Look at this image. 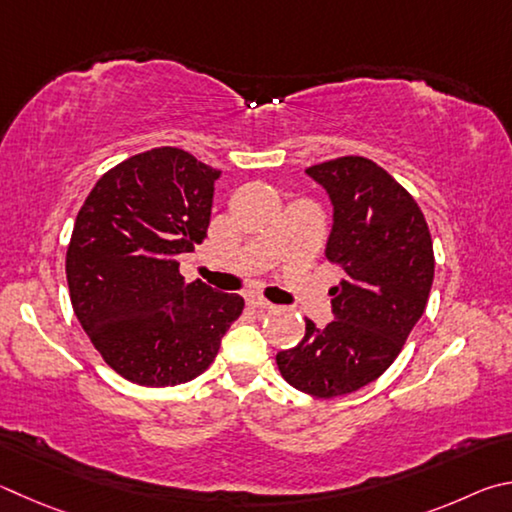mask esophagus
Wrapping results in <instances>:
<instances>
[{
  "instance_id": "esophagus-1",
  "label": "esophagus",
  "mask_w": 512,
  "mask_h": 512,
  "mask_svg": "<svg viewBox=\"0 0 512 512\" xmlns=\"http://www.w3.org/2000/svg\"><path fill=\"white\" fill-rule=\"evenodd\" d=\"M247 306L254 308V310H274L276 306L274 303H270L267 299H263L261 294H247Z\"/></svg>"
}]
</instances>
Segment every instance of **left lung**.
<instances>
[{
  "instance_id": "1",
  "label": "left lung",
  "mask_w": 512,
  "mask_h": 512,
  "mask_svg": "<svg viewBox=\"0 0 512 512\" xmlns=\"http://www.w3.org/2000/svg\"><path fill=\"white\" fill-rule=\"evenodd\" d=\"M333 202L326 258L342 267L330 288L335 319H306L301 342L276 355L294 389L337 398L378 380L423 317L434 281V247L423 211L405 186L366 157L306 168Z\"/></svg>"
}]
</instances>
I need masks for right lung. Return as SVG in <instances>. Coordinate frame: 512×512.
Wrapping results in <instances>:
<instances>
[{
    "instance_id": "right-lung-1",
    "label": "right lung",
    "mask_w": 512,
    "mask_h": 512,
    "mask_svg": "<svg viewBox=\"0 0 512 512\" xmlns=\"http://www.w3.org/2000/svg\"><path fill=\"white\" fill-rule=\"evenodd\" d=\"M218 177L191 152L152 148L107 170L76 215L71 306L105 364L141 387L204 373L245 308L238 294L179 274V256L209 229Z\"/></svg>"
}]
</instances>
